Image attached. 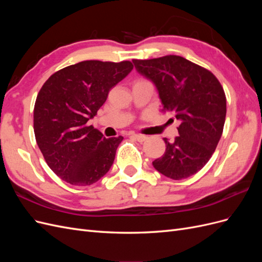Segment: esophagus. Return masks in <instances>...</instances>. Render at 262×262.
<instances>
[{"instance_id": "esophagus-1", "label": "esophagus", "mask_w": 262, "mask_h": 262, "mask_svg": "<svg viewBox=\"0 0 262 262\" xmlns=\"http://www.w3.org/2000/svg\"><path fill=\"white\" fill-rule=\"evenodd\" d=\"M133 138L138 142H144L145 140H147V137L144 136V134H133Z\"/></svg>"}]
</instances>
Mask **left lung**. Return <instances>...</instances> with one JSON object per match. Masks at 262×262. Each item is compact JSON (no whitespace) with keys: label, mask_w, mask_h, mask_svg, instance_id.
<instances>
[{"label":"left lung","mask_w":262,"mask_h":262,"mask_svg":"<svg viewBox=\"0 0 262 262\" xmlns=\"http://www.w3.org/2000/svg\"><path fill=\"white\" fill-rule=\"evenodd\" d=\"M137 71L152 81L163 112L180 121L179 137L164 138L166 150L154 168L173 180L194 175L209 162L222 137L226 117L223 87L212 72L179 55L133 60Z\"/></svg>","instance_id":"obj_1"}]
</instances>
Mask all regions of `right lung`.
Listing matches in <instances>:
<instances>
[{"label": "right lung", "instance_id": "add662e5", "mask_svg": "<svg viewBox=\"0 0 262 262\" xmlns=\"http://www.w3.org/2000/svg\"><path fill=\"white\" fill-rule=\"evenodd\" d=\"M132 69L130 61H82L52 74L39 91L34 108L36 141L46 163L62 180L91 186L112 167L123 138L106 139L87 122Z\"/></svg>", "mask_w": 262, "mask_h": 262}]
</instances>
